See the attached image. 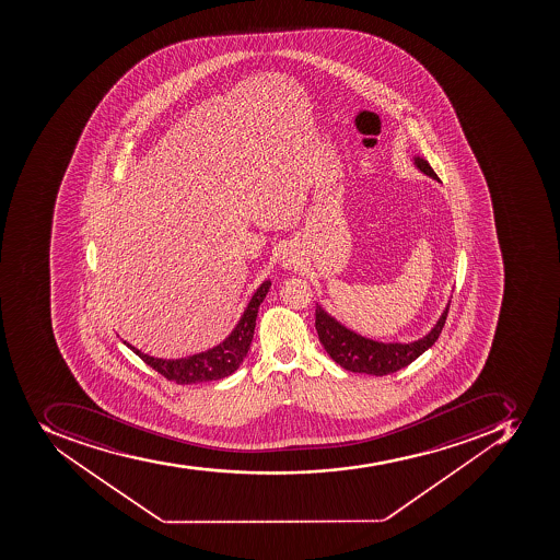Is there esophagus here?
Masks as SVG:
<instances>
[{
  "label": "esophagus",
  "instance_id": "obj_1",
  "mask_svg": "<svg viewBox=\"0 0 560 560\" xmlns=\"http://www.w3.org/2000/svg\"><path fill=\"white\" fill-rule=\"evenodd\" d=\"M283 266L292 268V266H294V260H292L291 257H283Z\"/></svg>",
  "mask_w": 560,
  "mask_h": 560
}]
</instances>
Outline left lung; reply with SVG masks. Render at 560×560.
Masks as SVG:
<instances>
[{
    "label": "left lung",
    "instance_id": "left-lung-1",
    "mask_svg": "<svg viewBox=\"0 0 560 560\" xmlns=\"http://www.w3.org/2000/svg\"><path fill=\"white\" fill-rule=\"evenodd\" d=\"M415 162L419 171H423L430 178L439 179L427 160L416 159ZM447 312H450V303L439 318V323L435 324V328L428 332L427 337L412 343H382V341L369 340L343 328L318 305L315 308V329L324 349L331 355L335 363L340 364L341 369L381 377V375H389L405 369L407 364L418 360L424 350L430 349L446 324Z\"/></svg>",
    "mask_w": 560,
    "mask_h": 560
}]
</instances>
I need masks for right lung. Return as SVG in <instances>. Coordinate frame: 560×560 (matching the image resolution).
<instances>
[{"label": "right lung", "instance_id": "add662e5", "mask_svg": "<svg viewBox=\"0 0 560 560\" xmlns=\"http://www.w3.org/2000/svg\"><path fill=\"white\" fill-rule=\"evenodd\" d=\"M269 285H271V282H264L255 291L242 320L237 323L236 329L231 332V337L214 349L208 350V352H200V354L183 358V360H155V358L144 354L141 350H137L127 341L125 343L145 364H150L151 369L156 370L160 375H164L167 381L176 382V384H196V382L219 381V378L229 377L231 373L240 369V364L246 358V352L250 349L255 318H257L260 303L268 294Z\"/></svg>", "mask_w": 560, "mask_h": 560}]
</instances>
